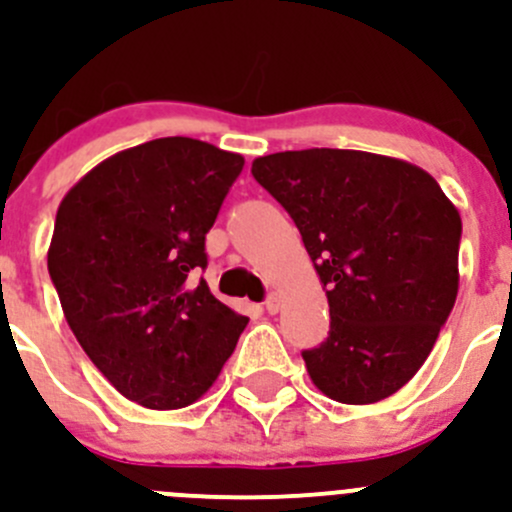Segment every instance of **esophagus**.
Returning <instances> with one entry per match:
<instances>
[{
    "mask_svg": "<svg viewBox=\"0 0 512 512\" xmlns=\"http://www.w3.org/2000/svg\"><path fill=\"white\" fill-rule=\"evenodd\" d=\"M278 308H281V296H278V293H271V296L266 298V311L278 313Z\"/></svg>",
    "mask_w": 512,
    "mask_h": 512,
    "instance_id": "34e87169",
    "label": "esophagus"
}]
</instances>
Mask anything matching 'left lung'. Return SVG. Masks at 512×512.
Instances as JSON below:
<instances>
[{
    "instance_id": "left-lung-1",
    "label": "left lung",
    "mask_w": 512,
    "mask_h": 512,
    "mask_svg": "<svg viewBox=\"0 0 512 512\" xmlns=\"http://www.w3.org/2000/svg\"><path fill=\"white\" fill-rule=\"evenodd\" d=\"M251 174L301 231L331 331L303 351L323 396L366 406L406 386L458 296L460 214L421 166L353 149L258 156Z\"/></svg>"
}]
</instances>
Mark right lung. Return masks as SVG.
<instances>
[{
    "label": "right lung",
    "instance_id": "1",
    "mask_svg": "<svg viewBox=\"0 0 512 512\" xmlns=\"http://www.w3.org/2000/svg\"><path fill=\"white\" fill-rule=\"evenodd\" d=\"M244 156L189 136L109 156L62 199L47 251L64 318L124 398L176 411L199 401L249 318L194 273Z\"/></svg>",
    "mask_w": 512,
    "mask_h": 512
}]
</instances>
